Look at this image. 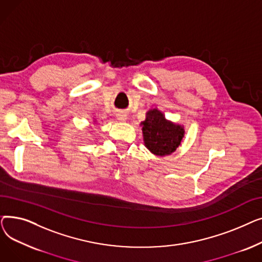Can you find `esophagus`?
<instances>
[{
	"label": "esophagus",
	"instance_id": "obj_1",
	"mask_svg": "<svg viewBox=\"0 0 262 262\" xmlns=\"http://www.w3.org/2000/svg\"><path fill=\"white\" fill-rule=\"evenodd\" d=\"M116 117H117V119H118L119 121H121V122L126 121V119H127V116H126V114H125V113H123V112H120V113H118V114L116 115Z\"/></svg>",
	"mask_w": 262,
	"mask_h": 262
}]
</instances>
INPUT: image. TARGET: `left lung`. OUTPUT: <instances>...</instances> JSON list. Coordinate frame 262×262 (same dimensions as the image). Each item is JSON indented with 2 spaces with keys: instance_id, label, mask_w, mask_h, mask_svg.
Wrapping results in <instances>:
<instances>
[{
  "instance_id": "left-lung-1",
  "label": "left lung",
  "mask_w": 262,
  "mask_h": 262,
  "mask_svg": "<svg viewBox=\"0 0 262 262\" xmlns=\"http://www.w3.org/2000/svg\"><path fill=\"white\" fill-rule=\"evenodd\" d=\"M140 125L144 145L150 153L157 156H166L175 152L185 136L184 126L167 120L157 108L148 110Z\"/></svg>"
}]
</instances>
